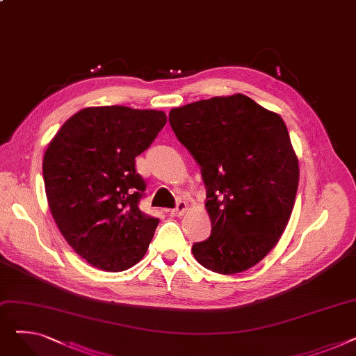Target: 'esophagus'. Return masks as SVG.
I'll list each match as a JSON object with an SVG mask.
<instances>
[{
    "label": "esophagus",
    "mask_w": 356,
    "mask_h": 356,
    "mask_svg": "<svg viewBox=\"0 0 356 356\" xmlns=\"http://www.w3.org/2000/svg\"><path fill=\"white\" fill-rule=\"evenodd\" d=\"M188 208H189L188 202L179 200V202H177V204H176V208H175V209H172V211H170V213H172L173 216H183V215L186 213V211H188Z\"/></svg>",
    "instance_id": "obj_1"
}]
</instances>
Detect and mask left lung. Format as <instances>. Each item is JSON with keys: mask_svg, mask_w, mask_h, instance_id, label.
<instances>
[{"mask_svg": "<svg viewBox=\"0 0 356 356\" xmlns=\"http://www.w3.org/2000/svg\"><path fill=\"white\" fill-rule=\"evenodd\" d=\"M168 121L207 186L212 234L193 244L197 263L219 274L254 267L283 235L297 193L284 121L242 93L173 108Z\"/></svg>", "mask_w": 356, "mask_h": 356, "instance_id": "1", "label": "left lung"}]
</instances>
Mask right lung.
Wrapping results in <instances>:
<instances>
[{
    "label": "right lung",
    "instance_id": "1",
    "mask_svg": "<svg viewBox=\"0 0 356 356\" xmlns=\"http://www.w3.org/2000/svg\"><path fill=\"white\" fill-rule=\"evenodd\" d=\"M165 122L163 111L90 106L49 143L43 179L50 212L67 244L92 267L118 273L145 255L159 219L140 211L145 181L136 157Z\"/></svg>",
    "mask_w": 356,
    "mask_h": 356
}]
</instances>
